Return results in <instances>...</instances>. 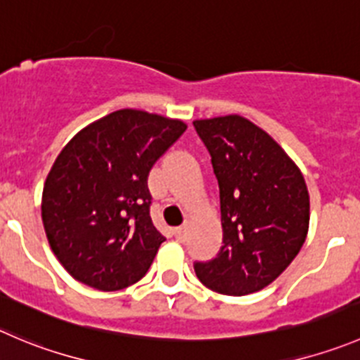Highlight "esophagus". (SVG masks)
I'll use <instances>...</instances> for the list:
<instances>
[{"instance_id": "1", "label": "esophagus", "mask_w": 360, "mask_h": 360, "mask_svg": "<svg viewBox=\"0 0 360 360\" xmlns=\"http://www.w3.org/2000/svg\"><path fill=\"white\" fill-rule=\"evenodd\" d=\"M173 235L176 237V240H182V238L186 237V228H174Z\"/></svg>"}]
</instances>
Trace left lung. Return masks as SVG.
<instances>
[{
  "mask_svg": "<svg viewBox=\"0 0 360 360\" xmlns=\"http://www.w3.org/2000/svg\"><path fill=\"white\" fill-rule=\"evenodd\" d=\"M219 182L222 248L196 262L198 279L222 295L258 292L285 272L309 229V194L297 164L238 115L196 120Z\"/></svg>",
  "mask_w": 360,
  "mask_h": 360,
  "instance_id": "8db88e82",
  "label": "left lung"
}]
</instances>
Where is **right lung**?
<instances>
[{"label": "right lung", "instance_id": "obj_1", "mask_svg": "<svg viewBox=\"0 0 360 360\" xmlns=\"http://www.w3.org/2000/svg\"><path fill=\"white\" fill-rule=\"evenodd\" d=\"M182 120L120 109L67 143L44 184L42 222L58 262L101 292L134 285L166 238L150 219L148 173Z\"/></svg>", "mask_w": 360, "mask_h": 360}]
</instances>
